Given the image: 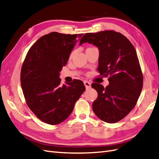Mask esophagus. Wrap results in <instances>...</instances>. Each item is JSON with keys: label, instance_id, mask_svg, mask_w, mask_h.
Segmentation results:
<instances>
[{"label": "esophagus", "instance_id": "34e87169", "mask_svg": "<svg viewBox=\"0 0 159 159\" xmlns=\"http://www.w3.org/2000/svg\"><path fill=\"white\" fill-rule=\"evenodd\" d=\"M84 85L85 86V88L87 89L91 88V83L89 82V81H84Z\"/></svg>", "mask_w": 159, "mask_h": 159}]
</instances>
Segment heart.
I'll list each match as a JSON object with an SVG mask.
<instances>
[{
	"instance_id": "1",
	"label": "heart",
	"mask_w": 159,
	"mask_h": 159,
	"mask_svg": "<svg viewBox=\"0 0 159 159\" xmlns=\"http://www.w3.org/2000/svg\"><path fill=\"white\" fill-rule=\"evenodd\" d=\"M73 54H74V52H71L70 55V58H71V57H72V56H73Z\"/></svg>"
}]
</instances>
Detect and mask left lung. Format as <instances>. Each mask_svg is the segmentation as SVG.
<instances>
[{"label": "left lung", "instance_id": "left-lung-1", "mask_svg": "<svg viewBox=\"0 0 159 159\" xmlns=\"http://www.w3.org/2000/svg\"><path fill=\"white\" fill-rule=\"evenodd\" d=\"M85 42L98 48V71L100 75L109 76L106 88L98 83L91 84L98 93L93 110L102 121L117 123L135 106L143 88V76L135 48L125 36L114 30L86 33L80 45Z\"/></svg>", "mask_w": 159, "mask_h": 159}]
</instances>
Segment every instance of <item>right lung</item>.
Instances as JSON below:
<instances>
[{
  "instance_id": "1",
  "label": "right lung",
  "mask_w": 159,
  "mask_h": 159,
  "mask_svg": "<svg viewBox=\"0 0 159 159\" xmlns=\"http://www.w3.org/2000/svg\"><path fill=\"white\" fill-rule=\"evenodd\" d=\"M82 35L53 32L43 36L31 46L23 62L20 82L26 104L46 123L63 122L85 90L82 81L75 80L61 85L59 78L75 42Z\"/></svg>"
}]
</instances>
